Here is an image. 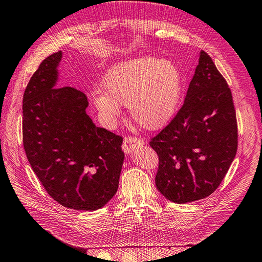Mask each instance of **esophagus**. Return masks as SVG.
<instances>
[{"instance_id":"esophagus-1","label":"esophagus","mask_w":262,"mask_h":262,"mask_svg":"<svg viewBox=\"0 0 262 262\" xmlns=\"http://www.w3.org/2000/svg\"><path fill=\"white\" fill-rule=\"evenodd\" d=\"M144 144V141L139 138H134V137H125L123 139V144H122V149L124 153H132L134 149H136L138 146H142Z\"/></svg>"}]
</instances>
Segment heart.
Returning a JSON list of instances; mask_svg holds the SVG:
<instances>
[{
  "label": "heart",
  "mask_w": 262,
  "mask_h": 262,
  "mask_svg": "<svg viewBox=\"0 0 262 262\" xmlns=\"http://www.w3.org/2000/svg\"><path fill=\"white\" fill-rule=\"evenodd\" d=\"M104 92L94 104L108 122L120 115V105L130 108L131 117L142 128L156 130L175 115L181 96V74L168 60L137 58L115 64L104 77Z\"/></svg>",
  "instance_id": "b5f03b06"
}]
</instances>
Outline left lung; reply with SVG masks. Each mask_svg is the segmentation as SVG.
<instances>
[{"label":"left lung","mask_w":262,"mask_h":262,"mask_svg":"<svg viewBox=\"0 0 262 262\" xmlns=\"http://www.w3.org/2000/svg\"><path fill=\"white\" fill-rule=\"evenodd\" d=\"M237 143L232 92L210 55L201 51L184 105L149 142L158 155L157 189L179 204L209 196L228 171Z\"/></svg>","instance_id":"obj_1"}]
</instances>
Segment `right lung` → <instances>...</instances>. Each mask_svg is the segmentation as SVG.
Wrapping results in <instances>:
<instances>
[{
  "instance_id": "add662e5",
  "label": "right lung",
  "mask_w": 262,
  "mask_h": 262,
  "mask_svg": "<svg viewBox=\"0 0 262 262\" xmlns=\"http://www.w3.org/2000/svg\"><path fill=\"white\" fill-rule=\"evenodd\" d=\"M62 52L46 58L23 97V144L46 191L61 205L95 211L116 194L122 137L95 125L86 94L57 87Z\"/></svg>"
}]
</instances>
